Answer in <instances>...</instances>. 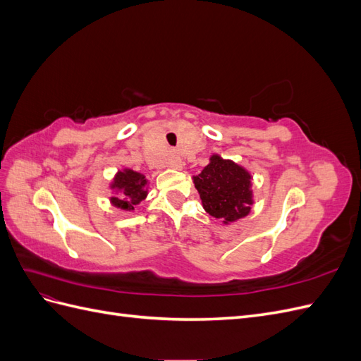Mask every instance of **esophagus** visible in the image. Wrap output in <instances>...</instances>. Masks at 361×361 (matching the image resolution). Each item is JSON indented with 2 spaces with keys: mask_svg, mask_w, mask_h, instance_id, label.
Returning a JSON list of instances; mask_svg holds the SVG:
<instances>
[{
  "mask_svg": "<svg viewBox=\"0 0 361 361\" xmlns=\"http://www.w3.org/2000/svg\"><path fill=\"white\" fill-rule=\"evenodd\" d=\"M169 166H170L171 169L180 170V169L183 167V161L180 159V157H179V155H171V157L169 158Z\"/></svg>",
  "mask_w": 361,
  "mask_h": 361,
  "instance_id": "1",
  "label": "esophagus"
}]
</instances>
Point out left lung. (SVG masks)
<instances>
[{
    "mask_svg": "<svg viewBox=\"0 0 361 361\" xmlns=\"http://www.w3.org/2000/svg\"><path fill=\"white\" fill-rule=\"evenodd\" d=\"M204 211L221 218L224 223H232L248 215L253 204L251 194V176L238 164L223 159L218 155L211 157V162L194 176Z\"/></svg>",
    "mask_w": 361,
    "mask_h": 361,
    "instance_id": "left-lung-1",
    "label": "left lung"
}]
</instances>
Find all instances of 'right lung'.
<instances>
[{
    "mask_svg": "<svg viewBox=\"0 0 361 361\" xmlns=\"http://www.w3.org/2000/svg\"><path fill=\"white\" fill-rule=\"evenodd\" d=\"M146 176L134 170H123L116 174L111 187L117 191L116 197H111V203L116 207L125 211H133L134 206L146 199Z\"/></svg>",
    "mask_w": 361,
    "mask_h": 361,
    "instance_id": "add662e5",
    "label": "right lung"
}]
</instances>
